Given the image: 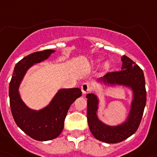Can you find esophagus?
I'll return each mask as SVG.
<instances>
[{
  "label": "esophagus",
  "mask_w": 157,
  "mask_h": 157,
  "mask_svg": "<svg viewBox=\"0 0 157 157\" xmlns=\"http://www.w3.org/2000/svg\"><path fill=\"white\" fill-rule=\"evenodd\" d=\"M91 89H92V86L88 83H84L81 85V91H82L83 94L88 93L91 91Z\"/></svg>",
  "instance_id": "34e87169"
}]
</instances>
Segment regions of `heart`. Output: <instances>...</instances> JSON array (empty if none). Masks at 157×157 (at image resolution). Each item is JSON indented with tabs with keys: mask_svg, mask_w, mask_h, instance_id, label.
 I'll list each match as a JSON object with an SVG mask.
<instances>
[{
	"mask_svg": "<svg viewBox=\"0 0 157 157\" xmlns=\"http://www.w3.org/2000/svg\"><path fill=\"white\" fill-rule=\"evenodd\" d=\"M95 64H98V63H99V62H100V60L99 59H97V60H95ZM110 68H111V64L109 63V62H107V63H105V65H104V69H110Z\"/></svg>",
	"mask_w": 157,
	"mask_h": 157,
	"instance_id": "obj_1",
	"label": "heart"
}]
</instances>
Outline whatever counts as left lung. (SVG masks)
Wrapping results in <instances>:
<instances>
[{
    "label": "left lung",
    "instance_id": "left-lung-1",
    "mask_svg": "<svg viewBox=\"0 0 157 157\" xmlns=\"http://www.w3.org/2000/svg\"><path fill=\"white\" fill-rule=\"evenodd\" d=\"M122 70L106 74L98 82L106 86L122 85L130 88L133 99L126 119L117 126H109L99 120L97 115L99 98L95 94L89 93L88 99L87 118L90 131L95 138L105 143H118L128 138L137 131L146 103V90L144 73L138 65L130 58L123 55Z\"/></svg>",
    "mask_w": 157,
    "mask_h": 157
}]
</instances>
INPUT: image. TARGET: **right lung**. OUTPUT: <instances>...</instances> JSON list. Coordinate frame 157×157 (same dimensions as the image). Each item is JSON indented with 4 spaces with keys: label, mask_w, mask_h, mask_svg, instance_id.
Instances as JSON below:
<instances>
[{
    "label": "right lung",
    "mask_w": 157,
    "mask_h": 157,
    "mask_svg": "<svg viewBox=\"0 0 157 157\" xmlns=\"http://www.w3.org/2000/svg\"><path fill=\"white\" fill-rule=\"evenodd\" d=\"M54 52V50H43L20 60L15 66L9 84L11 111L16 125L31 138L40 141H50L60 135L71 104L82 95L78 88H62L47 106L38 111L29 108L22 100L19 88L27 71Z\"/></svg>",
    "instance_id": "right-lung-1"
}]
</instances>
